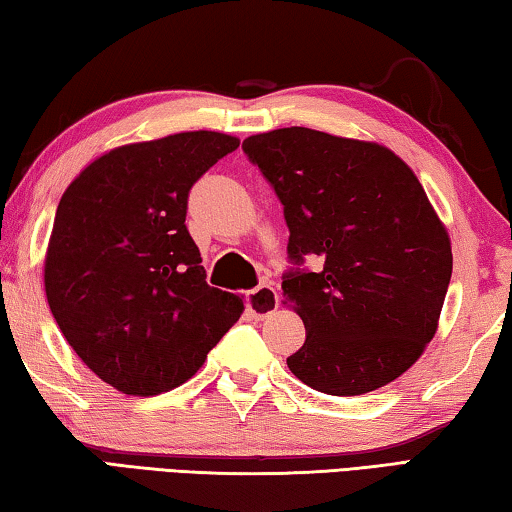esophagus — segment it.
<instances>
[{
	"label": "esophagus",
	"mask_w": 512,
	"mask_h": 512,
	"mask_svg": "<svg viewBox=\"0 0 512 512\" xmlns=\"http://www.w3.org/2000/svg\"><path fill=\"white\" fill-rule=\"evenodd\" d=\"M277 305H280V296H277L271 284H259L257 289L246 293V307L255 318L268 316L273 309H277Z\"/></svg>",
	"instance_id": "obj_1"
}]
</instances>
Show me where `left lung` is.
<instances>
[{"mask_svg":"<svg viewBox=\"0 0 512 512\" xmlns=\"http://www.w3.org/2000/svg\"><path fill=\"white\" fill-rule=\"evenodd\" d=\"M241 149L284 207V300L307 329L289 370L314 391L363 395L409 370L433 339L452 246L415 173L386 146L291 126ZM318 256L321 268L304 266Z\"/></svg>","mask_w":512,"mask_h":512,"instance_id":"1","label":"left lung"}]
</instances>
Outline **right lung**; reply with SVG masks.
<instances>
[{"mask_svg":"<svg viewBox=\"0 0 512 512\" xmlns=\"http://www.w3.org/2000/svg\"><path fill=\"white\" fill-rule=\"evenodd\" d=\"M239 146L194 131L119 146L65 189L45 259L60 332L94 375L126 395H158L196 375L244 300L205 282L187 198Z\"/></svg>","mask_w":512,"mask_h":512,"instance_id":"obj_1","label":"right lung"}]
</instances>
